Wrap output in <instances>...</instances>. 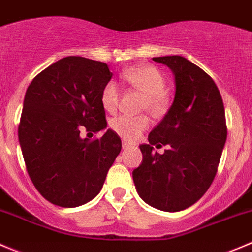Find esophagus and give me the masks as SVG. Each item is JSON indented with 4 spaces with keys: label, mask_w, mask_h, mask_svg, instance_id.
Masks as SVG:
<instances>
[{
    "label": "esophagus",
    "mask_w": 252,
    "mask_h": 252,
    "mask_svg": "<svg viewBox=\"0 0 252 252\" xmlns=\"http://www.w3.org/2000/svg\"><path fill=\"white\" fill-rule=\"evenodd\" d=\"M129 147H132L131 143H128L127 141H123V148H129Z\"/></svg>",
    "instance_id": "obj_1"
}]
</instances>
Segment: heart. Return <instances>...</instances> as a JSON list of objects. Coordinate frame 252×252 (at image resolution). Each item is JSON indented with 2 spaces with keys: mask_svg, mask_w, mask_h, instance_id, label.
I'll return each instance as SVG.
<instances>
[{
  "mask_svg": "<svg viewBox=\"0 0 252 252\" xmlns=\"http://www.w3.org/2000/svg\"><path fill=\"white\" fill-rule=\"evenodd\" d=\"M121 78L144 94L142 108L152 115L160 116L168 110L170 99L165 91V78L157 67L152 64H138L127 68L121 73ZM120 100V88L114 81H109L101 89L100 101L108 113L118 109ZM151 126V119L147 115H120L110 121V127L115 133L126 141H134Z\"/></svg>",
  "mask_w": 252,
  "mask_h": 252,
  "instance_id": "heart-1",
  "label": "heart"
}]
</instances>
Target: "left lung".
Wrapping results in <instances>:
<instances>
[{
  "instance_id": "8db88e82",
  "label": "left lung",
  "mask_w": 252,
  "mask_h": 252,
  "mask_svg": "<svg viewBox=\"0 0 252 252\" xmlns=\"http://www.w3.org/2000/svg\"><path fill=\"white\" fill-rule=\"evenodd\" d=\"M175 74V98L168 114L141 144L143 160L134 185L152 207L178 212L197 202L210 189L226 141L223 99L211 76L185 57H153ZM153 145H168L163 155Z\"/></svg>"
}]
</instances>
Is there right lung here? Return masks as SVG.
Returning <instances> with one entry per match:
<instances>
[{
    "instance_id": "1",
    "label": "right lung",
    "mask_w": 252,
    "mask_h": 252,
    "mask_svg": "<svg viewBox=\"0 0 252 252\" xmlns=\"http://www.w3.org/2000/svg\"><path fill=\"white\" fill-rule=\"evenodd\" d=\"M113 77L108 64L67 56L34 77L24 96L18 138L27 171L42 197L60 207L93 200L121 151L113 129L99 138H81L82 129L106 127L100 101Z\"/></svg>"
}]
</instances>
